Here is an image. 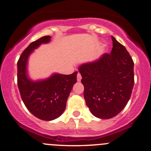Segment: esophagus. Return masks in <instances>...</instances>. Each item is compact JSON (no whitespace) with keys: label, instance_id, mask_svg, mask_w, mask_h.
<instances>
[{"label":"esophagus","instance_id":"esophagus-1","mask_svg":"<svg viewBox=\"0 0 151 151\" xmlns=\"http://www.w3.org/2000/svg\"><path fill=\"white\" fill-rule=\"evenodd\" d=\"M77 81H78V82H80L81 79H82V76H81L80 73H78V74H77Z\"/></svg>","mask_w":151,"mask_h":151}]
</instances>
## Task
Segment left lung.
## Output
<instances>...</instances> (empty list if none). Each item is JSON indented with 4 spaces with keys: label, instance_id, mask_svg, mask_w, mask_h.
Returning <instances> with one entry per match:
<instances>
[{
    "label": "left lung",
    "instance_id": "left-lung-1",
    "mask_svg": "<svg viewBox=\"0 0 151 151\" xmlns=\"http://www.w3.org/2000/svg\"><path fill=\"white\" fill-rule=\"evenodd\" d=\"M112 49L79 68L86 105L92 115L110 119L120 113L130 98L134 62L125 47L112 36Z\"/></svg>",
    "mask_w": 151,
    "mask_h": 151
}]
</instances>
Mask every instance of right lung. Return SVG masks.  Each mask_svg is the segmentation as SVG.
I'll list each match as a JSON object with an SVG mask.
<instances>
[{
    "label": "right lung",
    "instance_id": "add662e5",
    "mask_svg": "<svg viewBox=\"0 0 151 151\" xmlns=\"http://www.w3.org/2000/svg\"><path fill=\"white\" fill-rule=\"evenodd\" d=\"M51 40L45 36L33 41L23 51L17 62V83L21 99L26 108L43 120H54L63 113L73 85L77 82V72L72 74H54L45 80L33 82L26 74L28 58L41 44Z\"/></svg>",
    "mask_w": 151,
    "mask_h": 151
}]
</instances>
